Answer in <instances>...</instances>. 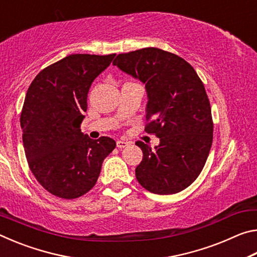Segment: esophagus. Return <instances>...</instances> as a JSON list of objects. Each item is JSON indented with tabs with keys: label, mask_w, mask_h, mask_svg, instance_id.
I'll use <instances>...</instances> for the list:
<instances>
[{
	"label": "esophagus",
	"mask_w": 257,
	"mask_h": 257,
	"mask_svg": "<svg viewBox=\"0 0 257 257\" xmlns=\"http://www.w3.org/2000/svg\"><path fill=\"white\" fill-rule=\"evenodd\" d=\"M129 144H130L129 142L118 141V142H116V147H118V149H124V147H127Z\"/></svg>",
	"instance_id": "esophagus-1"
}]
</instances>
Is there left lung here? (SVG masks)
Masks as SVG:
<instances>
[{
  "mask_svg": "<svg viewBox=\"0 0 257 257\" xmlns=\"http://www.w3.org/2000/svg\"><path fill=\"white\" fill-rule=\"evenodd\" d=\"M113 66L145 85V132L160 138L154 149L136 142L143 151L138 182L154 194L179 193L196 180L212 146L211 106L202 80L187 61L156 47L119 54Z\"/></svg>",
  "mask_w": 257,
  "mask_h": 257,
  "instance_id": "8db88e82",
  "label": "left lung"
}]
</instances>
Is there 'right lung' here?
I'll list each match as a JSON object with an SVG mask.
<instances>
[{
    "label": "right lung",
    "mask_w": 257,
    "mask_h": 257,
    "mask_svg": "<svg viewBox=\"0 0 257 257\" xmlns=\"http://www.w3.org/2000/svg\"><path fill=\"white\" fill-rule=\"evenodd\" d=\"M115 54H71L35 77L26 94L20 125L26 158L44 188L77 198L96 184L104 159L114 150L110 137L81 133L92 82Z\"/></svg>",
    "instance_id": "add662e5"
}]
</instances>
